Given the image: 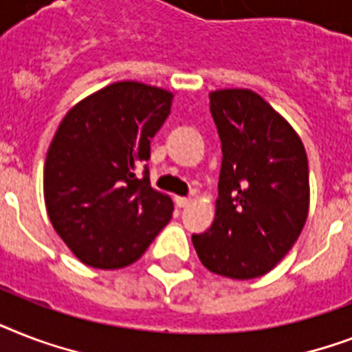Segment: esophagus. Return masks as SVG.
<instances>
[{"instance_id": "obj_1", "label": "esophagus", "mask_w": 352, "mask_h": 352, "mask_svg": "<svg viewBox=\"0 0 352 352\" xmlns=\"http://www.w3.org/2000/svg\"><path fill=\"white\" fill-rule=\"evenodd\" d=\"M175 204L179 208H186L188 204H190V199L188 197H175Z\"/></svg>"}]
</instances>
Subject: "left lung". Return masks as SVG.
I'll return each mask as SVG.
<instances>
[{
    "mask_svg": "<svg viewBox=\"0 0 352 352\" xmlns=\"http://www.w3.org/2000/svg\"><path fill=\"white\" fill-rule=\"evenodd\" d=\"M223 164L214 223L193 234L210 272L252 279L270 272L300 237L309 215V162L294 127L250 89L210 93Z\"/></svg>",
    "mask_w": 352,
    "mask_h": 352,
    "instance_id": "left-lung-1",
    "label": "left lung"
}]
</instances>
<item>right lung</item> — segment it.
Segmentation results:
<instances>
[{
	"instance_id": "obj_1",
	"label": "right lung",
	"mask_w": 352,
	"mask_h": 352,
	"mask_svg": "<svg viewBox=\"0 0 352 352\" xmlns=\"http://www.w3.org/2000/svg\"><path fill=\"white\" fill-rule=\"evenodd\" d=\"M171 100V91L124 80L85 96L60 122L43 197L52 228L85 265H131L171 219L173 201L151 188L148 166L138 175Z\"/></svg>"
}]
</instances>
